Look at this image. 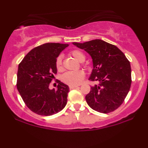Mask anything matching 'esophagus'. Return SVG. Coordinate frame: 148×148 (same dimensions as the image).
<instances>
[{
	"mask_svg": "<svg viewBox=\"0 0 148 148\" xmlns=\"http://www.w3.org/2000/svg\"><path fill=\"white\" fill-rule=\"evenodd\" d=\"M76 88H78L77 86H69V89L70 90H72V89H75Z\"/></svg>",
	"mask_w": 148,
	"mask_h": 148,
	"instance_id": "esophagus-1",
	"label": "esophagus"
}]
</instances>
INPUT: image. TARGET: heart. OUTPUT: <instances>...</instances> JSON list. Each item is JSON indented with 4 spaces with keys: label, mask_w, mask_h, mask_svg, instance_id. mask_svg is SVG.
<instances>
[{
    "label": "heart",
    "mask_w": 148,
    "mask_h": 148,
    "mask_svg": "<svg viewBox=\"0 0 148 148\" xmlns=\"http://www.w3.org/2000/svg\"><path fill=\"white\" fill-rule=\"evenodd\" d=\"M69 54L74 57L79 62H84L86 59V56L84 52L79 50H73L69 52ZM55 66L58 71L62 70V59L61 56H58L55 60ZM85 77V73L83 71H78L66 72L62 76V81L64 84L69 86H78Z\"/></svg>",
    "instance_id": "1"
}]
</instances>
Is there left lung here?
Listing matches in <instances>:
<instances>
[{
	"label": "left lung",
	"mask_w": 148,
	"mask_h": 148,
	"mask_svg": "<svg viewBox=\"0 0 148 148\" xmlns=\"http://www.w3.org/2000/svg\"><path fill=\"white\" fill-rule=\"evenodd\" d=\"M74 45L88 52L93 60L92 73L89 80L98 82L86 95L88 104L93 110L109 113L124 102L131 85L130 62L116 46L93 40Z\"/></svg>",
	"instance_id": "8db88e82"
}]
</instances>
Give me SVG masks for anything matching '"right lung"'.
Returning a JSON list of instances; mask_svg holds the SVG:
<instances>
[{"instance_id": "obj_1", "label": "right lung", "mask_w": 148, "mask_h": 148, "mask_svg": "<svg viewBox=\"0 0 148 148\" xmlns=\"http://www.w3.org/2000/svg\"><path fill=\"white\" fill-rule=\"evenodd\" d=\"M68 44L46 43L29 51L19 64L17 88L24 103L32 112L50 116L66 106L68 86L56 81L57 90L49 86L57 73L55 60Z\"/></svg>"}]
</instances>
